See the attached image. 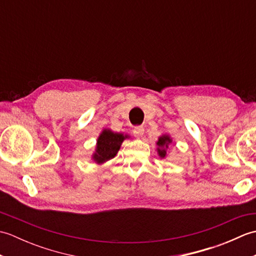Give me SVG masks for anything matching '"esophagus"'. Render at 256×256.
<instances>
[{
	"instance_id": "obj_1",
	"label": "esophagus",
	"mask_w": 256,
	"mask_h": 256,
	"mask_svg": "<svg viewBox=\"0 0 256 256\" xmlns=\"http://www.w3.org/2000/svg\"><path fill=\"white\" fill-rule=\"evenodd\" d=\"M133 133L136 138H140L143 136L144 134V128L143 126H135L134 130H133Z\"/></svg>"
}]
</instances>
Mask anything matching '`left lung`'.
I'll return each instance as SVG.
<instances>
[{
  "mask_svg": "<svg viewBox=\"0 0 256 256\" xmlns=\"http://www.w3.org/2000/svg\"><path fill=\"white\" fill-rule=\"evenodd\" d=\"M172 142V140L170 138V135L164 134L162 136L158 138V140L156 142L157 145V153H158V156L160 158H165L167 155V148L168 145Z\"/></svg>",
  "mask_w": 256,
  "mask_h": 256,
  "instance_id": "obj_1",
  "label": "left lung"
}]
</instances>
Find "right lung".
Masks as SVG:
<instances>
[{
	"instance_id": "add662e5",
	"label": "right lung",
	"mask_w": 256,
	"mask_h": 256,
	"mask_svg": "<svg viewBox=\"0 0 256 256\" xmlns=\"http://www.w3.org/2000/svg\"><path fill=\"white\" fill-rule=\"evenodd\" d=\"M128 138V134L116 133L111 130L104 128L96 140V150L92 154V160L99 165L112 160L118 154L123 140Z\"/></svg>"
}]
</instances>
